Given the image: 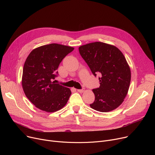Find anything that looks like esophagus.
Segmentation results:
<instances>
[{
  "mask_svg": "<svg viewBox=\"0 0 155 155\" xmlns=\"http://www.w3.org/2000/svg\"><path fill=\"white\" fill-rule=\"evenodd\" d=\"M77 91H78V92L82 93V92H83L84 91V88H82V89H77Z\"/></svg>",
  "mask_w": 155,
  "mask_h": 155,
  "instance_id": "esophagus-1",
  "label": "esophagus"
}]
</instances>
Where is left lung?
Listing matches in <instances>:
<instances>
[{
	"mask_svg": "<svg viewBox=\"0 0 155 155\" xmlns=\"http://www.w3.org/2000/svg\"><path fill=\"white\" fill-rule=\"evenodd\" d=\"M80 54L93 75L99 74L100 87L92 90L93 109L107 112L123 103L131 82V70L124 56L114 46L95 42L81 46Z\"/></svg>",
	"mask_w": 155,
	"mask_h": 155,
	"instance_id": "left-lung-1",
	"label": "left lung"
}]
</instances>
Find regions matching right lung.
<instances>
[{"label":"right lung","instance_id":"add662e5","mask_svg":"<svg viewBox=\"0 0 155 155\" xmlns=\"http://www.w3.org/2000/svg\"><path fill=\"white\" fill-rule=\"evenodd\" d=\"M74 48L52 43L32 50L24 63L22 85L27 98L35 106L48 112L62 109L71 94L67 87L53 81L60 63Z\"/></svg>","mask_w":155,"mask_h":155}]
</instances>
